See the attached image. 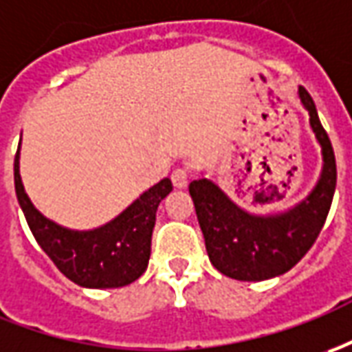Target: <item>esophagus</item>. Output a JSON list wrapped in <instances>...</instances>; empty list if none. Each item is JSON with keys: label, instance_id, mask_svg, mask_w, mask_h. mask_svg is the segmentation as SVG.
Returning <instances> with one entry per match:
<instances>
[{"label": "esophagus", "instance_id": "obj_1", "mask_svg": "<svg viewBox=\"0 0 352 352\" xmlns=\"http://www.w3.org/2000/svg\"><path fill=\"white\" fill-rule=\"evenodd\" d=\"M171 181L177 188H185L188 183V169L186 167H177L175 171L171 173Z\"/></svg>", "mask_w": 352, "mask_h": 352}]
</instances>
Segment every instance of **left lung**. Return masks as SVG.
<instances>
[{"mask_svg": "<svg viewBox=\"0 0 352 352\" xmlns=\"http://www.w3.org/2000/svg\"><path fill=\"white\" fill-rule=\"evenodd\" d=\"M298 96L308 109L310 126L324 156L322 177L307 200L279 216H252L208 179L188 185L210 262L223 276L239 281H264L285 274L312 248L326 223L337 183L336 154L320 123L314 100L305 88H298Z\"/></svg>", "mask_w": 352, "mask_h": 352, "instance_id": "8db88e82", "label": "left lung"}]
</instances>
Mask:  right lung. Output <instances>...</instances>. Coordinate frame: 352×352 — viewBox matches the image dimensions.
Returning <instances> with one entry per match:
<instances>
[{
    "instance_id": "1",
    "label": "right lung",
    "mask_w": 352,
    "mask_h": 352,
    "mask_svg": "<svg viewBox=\"0 0 352 352\" xmlns=\"http://www.w3.org/2000/svg\"><path fill=\"white\" fill-rule=\"evenodd\" d=\"M15 190L36 243L73 283L90 289L125 287L142 276L150 260L152 231L160 202L173 185L169 179L146 190L121 216L94 231H71L45 219L26 196L15 154Z\"/></svg>"
}]
</instances>
